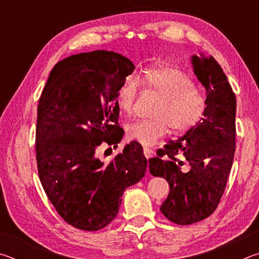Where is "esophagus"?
<instances>
[{"label": "esophagus", "instance_id": "34e87169", "mask_svg": "<svg viewBox=\"0 0 259 259\" xmlns=\"http://www.w3.org/2000/svg\"><path fill=\"white\" fill-rule=\"evenodd\" d=\"M144 155H145L147 160L151 159L152 155H153V151L150 150V148H147V147H144Z\"/></svg>", "mask_w": 259, "mask_h": 259}]
</instances>
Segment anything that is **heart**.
<instances>
[{
  "instance_id": "b5f03b06",
  "label": "heart",
  "mask_w": 259,
  "mask_h": 259,
  "mask_svg": "<svg viewBox=\"0 0 259 259\" xmlns=\"http://www.w3.org/2000/svg\"><path fill=\"white\" fill-rule=\"evenodd\" d=\"M142 83L162 96L153 120H139L126 128V135L145 146L154 145L171 128L181 134L195 128L207 111V100L194 85L191 77L181 69L172 67H152L144 73ZM138 96V83L133 76L126 77L117 93V106L130 115Z\"/></svg>"
}]
</instances>
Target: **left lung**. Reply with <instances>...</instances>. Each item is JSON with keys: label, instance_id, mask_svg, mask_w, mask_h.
<instances>
[{"label": "left lung", "instance_id": "1", "mask_svg": "<svg viewBox=\"0 0 259 259\" xmlns=\"http://www.w3.org/2000/svg\"><path fill=\"white\" fill-rule=\"evenodd\" d=\"M192 64L207 90L204 119L148 160L150 172L170 186L161 212L178 225L200 222L216 210L235 152L236 99L227 77L212 57L193 56Z\"/></svg>", "mask_w": 259, "mask_h": 259}]
</instances>
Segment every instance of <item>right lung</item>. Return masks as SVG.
<instances>
[{"mask_svg": "<svg viewBox=\"0 0 259 259\" xmlns=\"http://www.w3.org/2000/svg\"><path fill=\"white\" fill-rule=\"evenodd\" d=\"M134 69L113 51L74 55L55 65L38 99V177L59 216L76 229L106 227L125 188L145 176L147 160L136 142L107 163L96 153L103 142H121L117 93Z\"/></svg>", "mask_w": 259, "mask_h": 259, "instance_id": "right-lung-1", "label": "right lung"}]
</instances>
